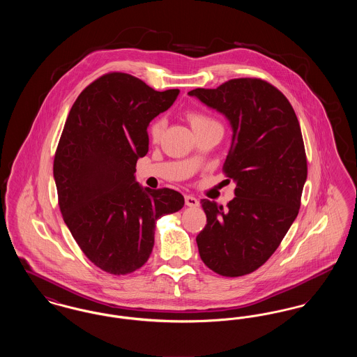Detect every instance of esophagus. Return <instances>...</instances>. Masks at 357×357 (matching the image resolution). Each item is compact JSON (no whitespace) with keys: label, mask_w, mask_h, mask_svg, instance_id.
I'll return each instance as SVG.
<instances>
[{"label":"esophagus","mask_w":357,"mask_h":357,"mask_svg":"<svg viewBox=\"0 0 357 357\" xmlns=\"http://www.w3.org/2000/svg\"><path fill=\"white\" fill-rule=\"evenodd\" d=\"M185 202H186V206H188V207L199 206V201L195 197H191V195H186L185 197Z\"/></svg>","instance_id":"obj_1"}]
</instances>
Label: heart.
<instances>
[{"mask_svg": "<svg viewBox=\"0 0 357 357\" xmlns=\"http://www.w3.org/2000/svg\"><path fill=\"white\" fill-rule=\"evenodd\" d=\"M186 116L195 132H198L204 128H207V127H211V126H220V123L214 119L213 116L204 114L202 111H198V109H188L186 112ZM165 124H166V121L162 116L155 118L150 123L149 134L151 136V139H158L160 136V134L163 132Z\"/></svg>", "mask_w": 357, "mask_h": 357, "instance_id": "b5f03b06", "label": "heart"}]
</instances>
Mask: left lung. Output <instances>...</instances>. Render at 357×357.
<instances>
[{
	"label": "left lung",
	"mask_w": 357,
	"mask_h": 357,
	"mask_svg": "<svg viewBox=\"0 0 357 357\" xmlns=\"http://www.w3.org/2000/svg\"><path fill=\"white\" fill-rule=\"evenodd\" d=\"M188 95L230 120L222 171L237 183L226 208L201 201L207 223L197 236L199 255L225 277L253 273L277 250L301 206L307 166L300 123L287 96L262 79H231Z\"/></svg>",
	"instance_id": "left-lung-1"
}]
</instances>
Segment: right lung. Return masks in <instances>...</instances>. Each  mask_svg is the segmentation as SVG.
Returning a JSON list of instances; mask_svg holds the SVG:
<instances>
[{
	"label": "right lung",
	"mask_w": 357,
	"mask_h": 357,
	"mask_svg": "<svg viewBox=\"0 0 357 357\" xmlns=\"http://www.w3.org/2000/svg\"><path fill=\"white\" fill-rule=\"evenodd\" d=\"M178 93L108 72L69 111L53 160L59 207L82 252L104 272L140 269L153 252L156 221L185 204L181 192L143 190L134 176L136 160L149 153L150 121Z\"/></svg>",
	"instance_id": "1"
}]
</instances>
